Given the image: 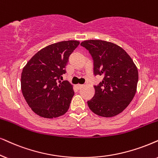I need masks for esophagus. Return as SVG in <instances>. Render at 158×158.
I'll list each match as a JSON object with an SVG mask.
<instances>
[{"mask_svg":"<svg viewBox=\"0 0 158 158\" xmlns=\"http://www.w3.org/2000/svg\"><path fill=\"white\" fill-rule=\"evenodd\" d=\"M83 87V85H77V87L78 89H80V88H81V87Z\"/></svg>","mask_w":158,"mask_h":158,"instance_id":"esophagus-1","label":"esophagus"}]
</instances>
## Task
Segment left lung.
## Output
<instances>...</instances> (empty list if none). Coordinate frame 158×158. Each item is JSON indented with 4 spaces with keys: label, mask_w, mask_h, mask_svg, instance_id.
<instances>
[{
    "label": "left lung",
    "mask_w": 158,
    "mask_h": 158,
    "mask_svg": "<svg viewBox=\"0 0 158 158\" xmlns=\"http://www.w3.org/2000/svg\"><path fill=\"white\" fill-rule=\"evenodd\" d=\"M81 46L88 50L93 58L94 76H103L102 81L94 85L95 95L87 105L101 117L119 114L130 104L136 92V66L126 52L113 43L88 40L81 42Z\"/></svg>",
    "instance_id": "obj_1"
}]
</instances>
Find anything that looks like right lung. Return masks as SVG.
<instances>
[{"label": "right lung", "mask_w": 158, "mask_h": 158, "mask_svg": "<svg viewBox=\"0 0 158 158\" xmlns=\"http://www.w3.org/2000/svg\"><path fill=\"white\" fill-rule=\"evenodd\" d=\"M77 41L57 42L40 50L24 67L21 89L26 102L40 117L55 118L69 110L74 95L72 85L63 81L69 56Z\"/></svg>", "instance_id": "right-lung-1"}]
</instances>
